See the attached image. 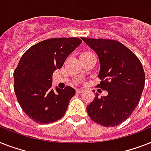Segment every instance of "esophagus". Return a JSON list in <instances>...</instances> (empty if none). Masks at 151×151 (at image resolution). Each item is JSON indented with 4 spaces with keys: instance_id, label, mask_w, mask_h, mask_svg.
Masks as SVG:
<instances>
[{
    "instance_id": "esophagus-1",
    "label": "esophagus",
    "mask_w": 151,
    "mask_h": 151,
    "mask_svg": "<svg viewBox=\"0 0 151 151\" xmlns=\"http://www.w3.org/2000/svg\"><path fill=\"white\" fill-rule=\"evenodd\" d=\"M76 92H78V93H81V92H84V90H83V89H79V88H78V89H76Z\"/></svg>"
}]
</instances>
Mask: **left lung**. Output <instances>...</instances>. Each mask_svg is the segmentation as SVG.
Masks as SVG:
<instances>
[{"instance_id":"8db88e82","label":"left lung","mask_w":151,"mask_h":151,"mask_svg":"<svg viewBox=\"0 0 151 151\" xmlns=\"http://www.w3.org/2000/svg\"><path fill=\"white\" fill-rule=\"evenodd\" d=\"M98 55L100 65L98 87L107 91L106 96L95 99L87 106L92 121L105 127L116 126L128 119L140 100L145 73L139 59L119 41L81 38Z\"/></svg>"}]
</instances>
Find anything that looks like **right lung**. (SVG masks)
Segmentation results:
<instances>
[{
	"mask_svg": "<svg viewBox=\"0 0 151 151\" xmlns=\"http://www.w3.org/2000/svg\"><path fill=\"white\" fill-rule=\"evenodd\" d=\"M82 41L78 37L52 38L32 46L22 55L14 72V90L22 110L39 124L63 117L75 89L52 88V74Z\"/></svg>",
	"mask_w": 151,
	"mask_h": 151,
	"instance_id": "right-lung-1",
	"label": "right lung"
}]
</instances>
